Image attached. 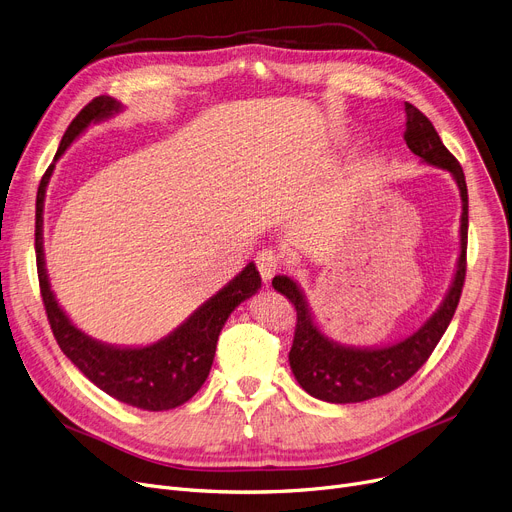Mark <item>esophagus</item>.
Listing matches in <instances>:
<instances>
[{"label": "esophagus", "mask_w": 512, "mask_h": 512, "mask_svg": "<svg viewBox=\"0 0 512 512\" xmlns=\"http://www.w3.org/2000/svg\"><path fill=\"white\" fill-rule=\"evenodd\" d=\"M257 270L265 282H272V278L280 270V257L272 249H263L257 253Z\"/></svg>", "instance_id": "1"}]
</instances>
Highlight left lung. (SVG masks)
Returning a JSON list of instances; mask_svg holds the SVG:
<instances>
[{
	"mask_svg": "<svg viewBox=\"0 0 512 512\" xmlns=\"http://www.w3.org/2000/svg\"><path fill=\"white\" fill-rule=\"evenodd\" d=\"M407 112V147L421 157L423 164L450 172L459 186L463 213H461V251L456 259V272L440 307L425 324L411 336L386 346H348L332 340L319 328L315 315L309 309L305 292L288 276H276L272 286L297 309V330H294L292 348L288 353L290 369L301 388L334 405L363 402L375 396H384L405 384L411 375L434 353L436 344L444 336L450 319L459 305L465 267H467V230H469V197L467 182L459 161L444 147L434 124L429 122L415 105L405 103Z\"/></svg>",
	"mask_w": 512,
	"mask_h": 512,
	"instance_id": "8db88e82",
	"label": "left lung"
}]
</instances>
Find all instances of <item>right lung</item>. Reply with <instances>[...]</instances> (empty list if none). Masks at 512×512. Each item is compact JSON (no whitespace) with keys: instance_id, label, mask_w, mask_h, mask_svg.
<instances>
[{"instance_id":"add662e5","label":"right lung","mask_w":512,"mask_h":512,"mask_svg":"<svg viewBox=\"0 0 512 512\" xmlns=\"http://www.w3.org/2000/svg\"><path fill=\"white\" fill-rule=\"evenodd\" d=\"M124 110L114 97H95L70 122L53 164L41 178L35 213V253L41 297L53 336L62 353L99 390L143 411H170L191 400L205 384L218 346L220 332L230 313L261 288V276L251 261L222 290L209 297L168 336L147 346H116L85 334L72 324L51 290L43 253L45 191L56 161L91 124L103 122Z\"/></svg>"}]
</instances>
